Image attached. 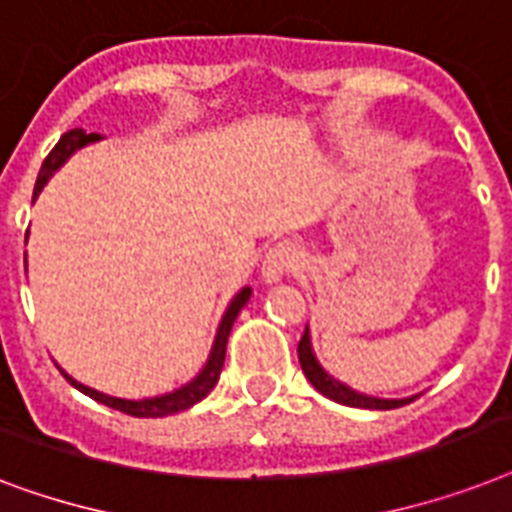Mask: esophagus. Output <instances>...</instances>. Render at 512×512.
<instances>
[{
	"mask_svg": "<svg viewBox=\"0 0 512 512\" xmlns=\"http://www.w3.org/2000/svg\"><path fill=\"white\" fill-rule=\"evenodd\" d=\"M298 267V248L293 243H277L272 245L264 259H261V280L264 282H280L282 277L290 275Z\"/></svg>",
	"mask_w": 512,
	"mask_h": 512,
	"instance_id": "obj_1",
	"label": "esophagus"
}]
</instances>
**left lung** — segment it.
<instances>
[{"label": "left lung", "instance_id": "left-lung-1", "mask_svg": "<svg viewBox=\"0 0 512 512\" xmlns=\"http://www.w3.org/2000/svg\"><path fill=\"white\" fill-rule=\"evenodd\" d=\"M298 362H301V370H304L306 380L312 383L322 396L327 399H333L338 404H346V407H362V410H396V407H402V404H410L415 396H407V399H378V396H367L359 394L354 388H349L341 380H335L333 375H327L322 370V365L314 357L312 349V335H309V327L301 335V341H298Z\"/></svg>", "mask_w": 512, "mask_h": 512}]
</instances>
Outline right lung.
<instances>
[{"label":"right lung","instance_id":"add662e5","mask_svg":"<svg viewBox=\"0 0 512 512\" xmlns=\"http://www.w3.org/2000/svg\"><path fill=\"white\" fill-rule=\"evenodd\" d=\"M100 140H102L100 134H94V132L87 134L84 129H71V132H65L63 137H60V142L52 147V153L44 158L42 171H39V177H36L34 198L44 190L49 177H52V174H55V171L60 169V166H63V163L76 153V150H81V147H87L92 145V142H100ZM26 240H28V232H26ZM248 298H251V288L237 290L235 298H232L230 306H227V312L222 314V322H219V330H216L214 346H211V354H208L203 370H200L190 383L174 388V391H169V394L150 396V399H118V396L102 394V391H94V388L84 386V383H79V380H73L65 370L60 372H63L65 380H68L73 388H79L81 394H87L89 399L105 404V407L126 412V415H132V418H166V415L182 412L187 410V407H192V404H198L200 399L211 394V388L216 386L219 372H222L224 367V354H227V338H230V330L232 325H235V317L240 314V309L248 304Z\"/></svg>","mask_w":512,"mask_h":512}]
</instances>
